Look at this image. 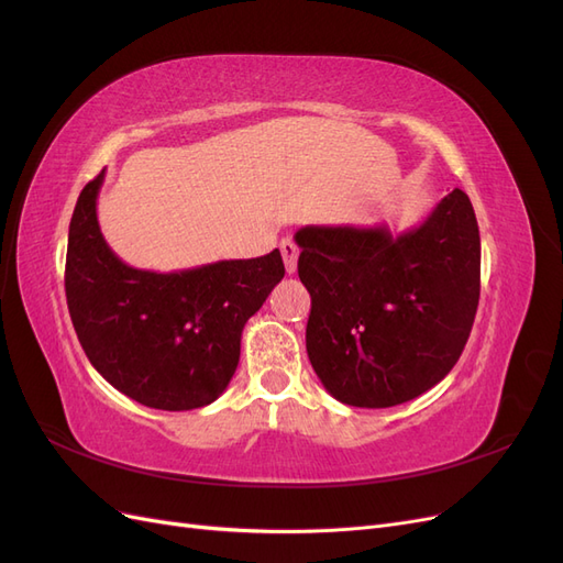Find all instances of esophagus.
Here are the masks:
<instances>
[{
	"instance_id": "obj_1",
	"label": "esophagus",
	"mask_w": 563,
	"mask_h": 563,
	"mask_svg": "<svg viewBox=\"0 0 563 563\" xmlns=\"http://www.w3.org/2000/svg\"><path fill=\"white\" fill-rule=\"evenodd\" d=\"M279 249H282V258H284L286 272H288V275H294L296 265H298V246L294 244V240H282Z\"/></svg>"
}]
</instances>
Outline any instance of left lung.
I'll use <instances>...</instances> for the list:
<instances>
[{
    "label": "left lung",
    "instance_id": "obj_1",
    "mask_svg": "<svg viewBox=\"0 0 563 563\" xmlns=\"http://www.w3.org/2000/svg\"><path fill=\"white\" fill-rule=\"evenodd\" d=\"M296 244L298 277L312 298L305 345L331 397L387 408L449 376L482 279L479 225L463 190L413 230L305 225Z\"/></svg>",
    "mask_w": 563,
    "mask_h": 563
}]
</instances>
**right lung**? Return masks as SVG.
<instances>
[{
	"mask_svg": "<svg viewBox=\"0 0 563 563\" xmlns=\"http://www.w3.org/2000/svg\"><path fill=\"white\" fill-rule=\"evenodd\" d=\"M103 176L81 190L67 234L65 296L79 343L100 376L143 406H207L234 376L246 321L284 279L282 253L166 275L135 269L100 232Z\"/></svg>",
	"mask_w": 563,
	"mask_h": 563,
	"instance_id": "1",
	"label": "right lung"
}]
</instances>
